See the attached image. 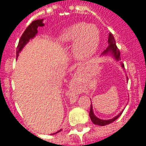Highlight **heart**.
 I'll use <instances>...</instances> for the list:
<instances>
[{"label": "heart", "instance_id": "b5f03b06", "mask_svg": "<svg viewBox=\"0 0 146 146\" xmlns=\"http://www.w3.org/2000/svg\"><path fill=\"white\" fill-rule=\"evenodd\" d=\"M99 39V32L95 26L78 23L62 30L58 40L61 44L75 41L73 45L75 54L80 58H85L95 53L98 47Z\"/></svg>", "mask_w": 146, "mask_h": 146}]
</instances>
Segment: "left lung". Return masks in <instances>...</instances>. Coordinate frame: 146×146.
<instances>
[{
  "mask_svg": "<svg viewBox=\"0 0 146 146\" xmlns=\"http://www.w3.org/2000/svg\"><path fill=\"white\" fill-rule=\"evenodd\" d=\"M108 43H109V46H108V48H106V50H105L103 52H102V54L103 55H106L108 54H111L113 55V57L115 58V59L116 61H119L120 60V52H119V49L117 48L116 45V40H115V39H114V36L111 33H110L109 34V38H108ZM121 66L123 68L124 66L121 64ZM128 80V79H127ZM121 113L122 112L119 113V115H117L116 116H115L114 118L113 119H107V120H106V119H101L98 118L97 116H95V115L93 113V108H92V105H91V110H90V113H89V116H90V118L92 119V121L95 124H97V125L99 126H105V125H107V124H110L111 123H113V121H115L118 117H119L120 115H121Z\"/></svg>",
  "mask_w": 146,
  "mask_h": 146,
  "instance_id": "8db88e82",
  "label": "left lung"
}]
</instances>
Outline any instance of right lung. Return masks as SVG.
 I'll return each instance as SVG.
<instances>
[{"label":"right lung","instance_id":"add662e5","mask_svg":"<svg viewBox=\"0 0 146 146\" xmlns=\"http://www.w3.org/2000/svg\"><path fill=\"white\" fill-rule=\"evenodd\" d=\"M43 20L44 19H37V20L33 21L30 26L27 27V30L24 31V33H23V35H22V36L19 39V44L17 46L16 57L19 56V52L22 51V49L29 42L30 39H33L34 36H36V34L37 33V28L40 27H41L44 26V24L43 23ZM61 131H62V129L59 130L58 131L56 132L55 134H57V133H58Z\"/></svg>","mask_w":146,"mask_h":146}]
</instances>
